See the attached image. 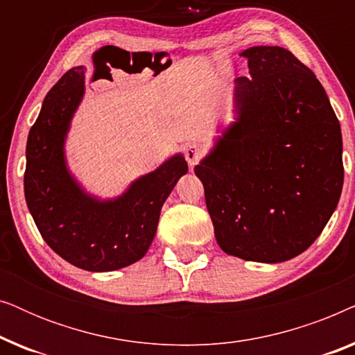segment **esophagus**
<instances>
[{"label":"esophagus","mask_w":355,"mask_h":355,"mask_svg":"<svg viewBox=\"0 0 355 355\" xmlns=\"http://www.w3.org/2000/svg\"><path fill=\"white\" fill-rule=\"evenodd\" d=\"M202 158H203L202 147H198V145H189V147L186 148V159L191 168L196 166V164L200 162Z\"/></svg>","instance_id":"obj_1"}]
</instances>
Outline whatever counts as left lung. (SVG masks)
<instances>
[{
	"mask_svg": "<svg viewBox=\"0 0 355 355\" xmlns=\"http://www.w3.org/2000/svg\"><path fill=\"white\" fill-rule=\"evenodd\" d=\"M250 79L236 87L239 121L197 164L218 245L278 263L322 234L343 191V137L327 92L281 46L242 53Z\"/></svg>",
	"mask_w": 355,
	"mask_h": 355,
	"instance_id": "left-lung-1",
	"label": "left lung"
}]
</instances>
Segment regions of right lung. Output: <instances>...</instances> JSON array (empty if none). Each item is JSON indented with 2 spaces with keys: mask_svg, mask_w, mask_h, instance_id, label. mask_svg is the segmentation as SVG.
<instances>
[{
  "mask_svg": "<svg viewBox=\"0 0 355 355\" xmlns=\"http://www.w3.org/2000/svg\"><path fill=\"white\" fill-rule=\"evenodd\" d=\"M84 66L51 87L27 139L24 192L48 245L77 268L113 271L142 259L157 232L164 200L187 173L182 155L135 181L123 197L98 202L69 176L62 144L84 95Z\"/></svg>",
  "mask_w": 355,
  "mask_h": 355,
  "instance_id": "right-lung-1",
  "label": "right lung"
}]
</instances>
